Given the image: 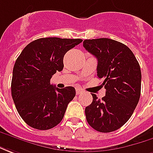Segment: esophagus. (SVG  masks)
Returning <instances> with one entry per match:
<instances>
[{
  "label": "esophagus",
  "instance_id": "1",
  "mask_svg": "<svg viewBox=\"0 0 153 153\" xmlns=\"http://www.w3.org/2000/svg\"><path fill=\"white\" fill-rule=\"evenodd\" d=\"M82 92H83V91H82V89L77 88L76 90V95H80V94H82Z\"/></svg>",
  "mask_w": 153,
  "mask_h": 153
}]
</instances>
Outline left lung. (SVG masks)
I'll return each mask as SVG.
<instances>
[{
	"mask_svg": "<svg viewBox=\"0 0 153 153\" xmlns=\"http://www.w3.org/2000/svg\"><path fill=\"white\" fill-rule=\"evenodd\" d=\"M83 47L98 60L97 76L104 79L105 96L85 107L86 120L101 133L113 132L130 119L141 94L140 66L125 44L110 39H85Z\"/></svg>",
	"mask_w": 153,
	"mask_h": 153,
	"instance_id": "left-lung-1",
	"label": "left lung"
}]
</instances>
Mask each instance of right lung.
Segmentation results:
<instances>
[{
  "label": "right lung",
  "instance_id": "obj_1",
  "mask_svg": "<svg viewBox=\"0 0 153 153\" xmlns=\"http://www.w3.org/2000/svg\"><path fill=\"white\" fill-rule=\"evenodd\" d=\"M82 42L80 39L42 38L28 44L16 59L11 95L18 113L28 125L47 130L63 119L76 90L72 86L56 88L50 79L63 69L66 53Z\"/></svg>",
  "mask_w": 153,
  "mask_h": 153
}]
</instances>
